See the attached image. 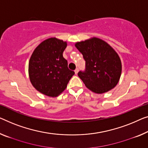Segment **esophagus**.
I'll list each match as a JSON object with an SVG mask.
<instances>
[{
    "instance_id": "esophagus-1",
    "label": "esophagus",
    "mask_w": 148,
    "mask_h": 148,
    "mask_svg": "<svg viewBox=\"0 0 148 148\" xmlns=\"http://www.w3.org/2000/svg\"><path fill=\"white\" fill-rule=\"evenodd\" d=\"M78 71H79V69H78V68H76V69L74 70V72H75V74H78Z\"/></svg>"
}]
</instances>
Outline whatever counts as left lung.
Wrapping results in <instances>:
<instances>
[{"label": "left lung", "mask_w": 148, "mask_h": 148, "mask_svg": "<svg viewBox=\"0 0 148 148\" xmlns=\"http://www.w3.org/2000/svg\"><path fill=\"white\" fill-rule=\"evenodd\" d=\"M86 61L85 71L78 76L94 93L103 94L116 86L122 73V63L117 52L108 44L93 37L75 44Z\"/></svg>", "instance_id": "8db88e82"}]
</instances>
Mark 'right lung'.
Returning a JSON list of instances; mask_svg holds the SVG:
<instances>
[{
	"label": "right lung",
	"instance_id": "right-lung-1",
	"mask_svg": "<svg viewBox=\"0 0 148 148\" xmlns=\"http://www.w3.org/2000/svg\"><path fill=\"white\" fill-rule=\"evenodd\" d=\"M66 42L56 38L45 40L35 48L28 64L30 82L35 89L50 97H56L67 87L74 72L68 68L63 57Z\"/></svg>",
	"mask_w": 148,
	"mask_h": 148
}]
</instances>
